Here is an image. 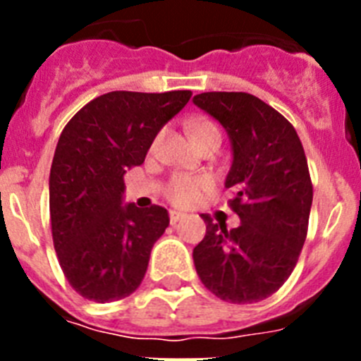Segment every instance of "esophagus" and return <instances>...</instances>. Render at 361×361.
Wrapping results in <instances>:
<instances>
[{
	"label": "esophagus",
	"mask_w": 361,
	"mask_h": 361,
	"mask_svg": "<svg viewBox=\"0 0 361 361\" xmlns=\"http://www.w3.org/2000/svg\"><path fill=\"white\" fill-rule=\"evenodd\" d=\"M183 213H180V212H170V224L171 226H175V224H177V222H178V220H180V219H183Z\"/></svg>",
	"instance_id": "34e87169"
}]
</instances>
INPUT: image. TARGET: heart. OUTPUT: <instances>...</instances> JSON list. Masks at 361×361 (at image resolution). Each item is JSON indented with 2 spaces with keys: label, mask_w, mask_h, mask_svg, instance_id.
I'll return each mask as SVG.
<instances>
[{
  "label": "heart",
  "mask_w": 361,
  "mask_h": 361,
  "mask_svg": "<svg viewBox=\"0 0 361 361\" xmlns=\"http://www.w3.org/2000/svg\"><path fill=\"white\" fill-rule=\"evenodd\" d=\"M193 135H195V141L199 145L202 139H206L208 135H220L216 124L209 123V121H200L195 124L193 128ZM161 139V133L155 137V142ZM213 188V180L208 175H190V173H175L173 177L168 180L164 190L166 199L170 200L173 206L178 208H191L195 206L200 199H202L206 193H209Z\"/></svg>",
  "instance_id": "heart-1"
}]
</instances>
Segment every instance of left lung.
I'll list each match as a JSON object with an SVG mask.
<instances>
[{"label":"left lung","mask_w":361,"mask_h":361,"mask_svg":"<svg viewBox=\"0 0 361 361\" xmlns=\"http://www.w3.org/2000/svg\"><path fill=\"white\" fill-rule=\"evenodd\" d=\"M193 103L228 132L233 164L226 188L238 228L204 213L206 237L193 250L204 288L231 304H255L279 291L307 237L312 183L295 126L245 92H204Z\"/></svg>","instance_id":"8db88e82"}]
</instances>
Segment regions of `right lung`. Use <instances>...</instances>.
Returning <instances> with one entry per match:
<instances>
[{
	"instance_id": "obj_1",
	"label": "right lung",
	"mask_w": 361,
	"mask_h": 361,
	"mask_svg": "<svg viewBox=\"0 0 361 361\" xmlns=\"http://www.w3.org/2000/svg\"><path fill=\"white\" fill-rule=\"evenodd\" d=\"M190 97V90L108 92L61 132L50 168V222L59 266L82 298L116 302L141 286L170 219L155 204L123 206L124 173L145 162L159 130Z\"/></svg>"
}]
</instances>
